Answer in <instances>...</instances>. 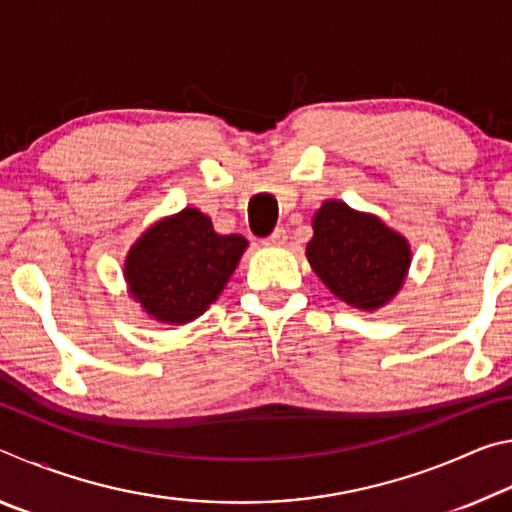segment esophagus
Masks as SVG:
<instances>
[{
    "label": "esophagus",
    "instance_id": "esophagus-1",
    "mask_svg": "<svg viewBox=\"0 0 512 512\" xmlns=\"http://www.w3.org/2000/svg\"><path fill=\"white\" fill-rule=\"evenodd\" d=\"M284 241H287V230L277 228L271 237L264 239V246H284Z\"/></svg>",
    "mask_w": 512,
    "mask_h": 512
}]
</instances>
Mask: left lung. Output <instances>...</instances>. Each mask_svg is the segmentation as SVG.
<instances>
[{"label": "left lung", "instance_id": "obj_1", "mask_svg": "<svg viewBox=\"0 0 512 512\" xmlns=\"http://www.w3.org/2000/svg\"><path fill=\"white\" fill-rule=\"evenodd\" d=\"M307 259L325 287L345 305L377 311L404 287L411 244L377 214L329 198L311 219Z\"/></svg>", "mask_w": 512, "mask_h": 512}]
</instances>
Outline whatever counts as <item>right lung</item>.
Instances as JSON below:
<instances>
[{"label":"right lung","instance_id":"right-lung-1","mask_svg":"<svg viewBox=\"0 0 512 512\" xmlns=\"http://www.w3.org/2000/svg\"><path fill=\"white\" fill-rule=\"evenodd\" d=\"M246 248L244 237L219 235L196 207L162 216L128 250V296L155 323H192L219 300Z\"/></svg>","mask_w":512,"mask_h":512}]
</instances>
